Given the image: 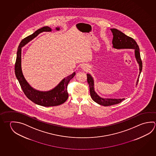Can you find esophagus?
Here are the masks:
<instances>
[{
	"label": "esophagus",
	"instance_id": "1",
	"mask_svg": "<svg viewBox=\"0 0 156 156\" xmlns=\"http://www.w3.org/2000/svg\"><path fill=\"white\" fill-rule=\"evenodd\" d=\"M82 67V69H86V68H87V66H85V65H82V67Z\"/></svg>",
	"mask_w": 156,
	"mask_h": 156
}]
</instances>
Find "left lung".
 <instances>
[{
	"label": "left lung",
	"mask_w": 156,
	"mask_h": 156,
	"mask_svg": "<svg viewBox=\"0 0 156 156\" xmlns=\"http://www.w3.org/2000/svg\"><path fill=\"white\" fill-rule=\"evenodd\" d=\"M113 34V39H112V48L116 49H134L135 57L136 58L137 62L139 66V77L137 79L136 85H137L140 75L142 69V61L140 57L139 47L135 41L134 39L130 37L126 36L120 30H118L115 28H111L110 29ZM87 81L89 85L90 93L91 98L97 104L104 106H108L115 104L120 103L123 101L124 98H103L98 95L96 93L94 89V80L92 76L89 73H87Z\"/></svg>",
	"instance_id": "left-lung-1"
}]
</instances>
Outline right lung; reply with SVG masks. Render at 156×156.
<instances>
[{
  "label": "right lung",
  "instance_id": "obj_1",
  "mask_svg": "<svg viewBox=\"0 0 156 156\" xmlns=\"http://www.w3.org/2000/svg\"><path fill=\"white\" fill-rule=\"evenodd\" d=\"M60 28L56 27L55 30H60ZM51 28L46 26L39 28L30 36H28L21 41L17 51L16 60L15 66V72L16 78L26 96L34 103L42 106H56L63 104L69 98L67 87L69 82L76 75L74 72L72 74L63 78L58 85L51 90L40 91L32 87L28 83L23 74L21 67V51L22 48L30 41L36 38L40 33L43 32H51Z\"/></svg>",
  "mask_w": 156,
  "mask_h": 156
}]
</instances>
